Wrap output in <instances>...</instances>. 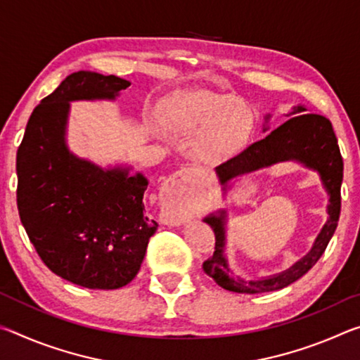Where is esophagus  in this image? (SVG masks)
<instances>
[{
    "instance_id": "1",
    "label": "esophagus",
    "mask_w": 360,
    "mask_h": 360,
    "mask_svg": "<svg viewBox=\"0 0 360 360\" xmlns=\"http://www.w3.org/2000/svg\"><path fill=\"white\" fill-rule=\"evenodd\" d=\"M191 178V172L187 168H182L179 172L169 176L160 188L162 210L168 217H172L176 222L184 221L187 216L186 187Z\"/></svg>"
}]
</instances>
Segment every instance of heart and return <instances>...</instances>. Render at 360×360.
Masks as SVG:
<instances>
[{
	"label": "heart",
	"mask_w": 360,
	"mask_h": 360,
	"mask_svg": "<svg viewBox=\"0 0 360 360\" xmlns=\"http://www.w3.org/2000/svg\"><path fill=\"white\" fill-rule=\"evenodd\" d=\"M167 122L184 133L202 130L195 154L203 162L219 163L246 148L255 129V114L246 101L202 90L169 106Z\"/></svg>",
	"instance_id": "obj_1"
}]
</instances>
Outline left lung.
Returning a JSON list of instances; mask_svg holds the SVG:
<instances>
[{
    "mask_svg": "<svg viewBox=\"0 0 360 360\" xmlns=\"http://www.w3.org/2000/svg\"><path fill=\"white\" fill-rule=\"evenodd\" d=\"M304 111H307L304 106H295L294 111L288 115L297 112L303 114L285 120L270 135H266L260 141L252 143L241 154L216 167V174L224 186L222 191L225 192L229 187V181L236 178V176L257 172L260 168L271 167L279 162L294 160L302 163L303 167L311 168L319 173L322 186L328 193L327 222L316 238L311 251L295 262L288 270L273 276L255 279V281H245V279L231 275L227 257L224 254L227 212L221 210L205 217L203 221L214 230L216 251L211 259L205 262L203 270L212 281L224 289L238 292V294H262V292L283 289L297 281L298 278H302L309 268H313L316 262L321 259V255L324 254L328 241L335 233L341 210L340 188L341 181H343V158H341L338 141L330 120L324 115ZM268 119H270V114L266 115L265 120L268 122ZM266 130L268 127H264V131Z\"/></svg>",
    "mask_w": 360,
    "mask_h": 360,
    "instance_id": "left-lung-1",
    "label": "left lung"
}]
</instances>
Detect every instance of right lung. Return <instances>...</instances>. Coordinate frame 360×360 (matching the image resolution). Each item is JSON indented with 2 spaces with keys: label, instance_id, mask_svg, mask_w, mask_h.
Segmentation results:
<instances>
[{
  "label": "right lung",
  "instance_id": "1",
  "mask_svg": "<svg viewBox=\"0 0 360 360\" xmlns=\"http://www.w3.org/2000/svg\"><path fill=\"white\" fill-rule=\"evenodd\" d=\"M129 85L72 72L34 108L17 150V208L30 241L49 270L87 289L129 284L158 227L144 216L141 173L103 169L66 146L71 101L115 100Z\"/></svg>",
  "mask_w": 360,
  "mask_h": 360
}]
</instances>
